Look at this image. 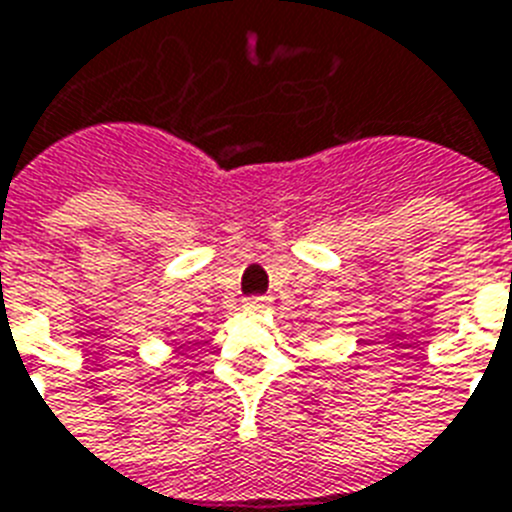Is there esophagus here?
Instances as JSON below:
<instances>
[{
	"instance_id": "esophagus-1",
	"label": "esophagus",
	"mask_w": 512,
	"mask_h": 512,
	"mask_svg": "<svg viewBox=\"0 0 512 512\" xmlns=\"http://www.w3.org/2000/svg\"><path fill=\"white\" fill-rule=\"evenodd\" d=\"M270 304H273L270 296H247L244 299V309L247 312H265V309H270Z\"/></svg>"
}]
</instances>
